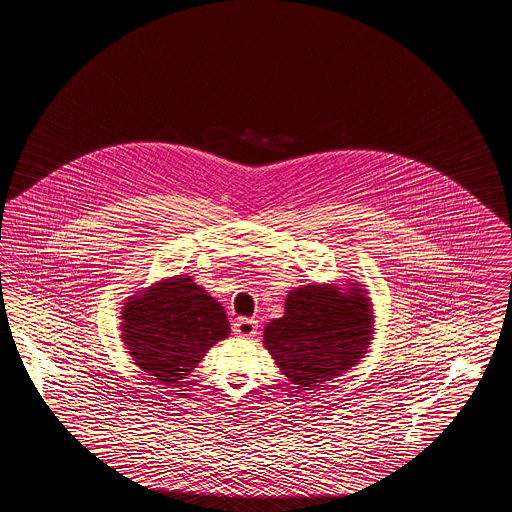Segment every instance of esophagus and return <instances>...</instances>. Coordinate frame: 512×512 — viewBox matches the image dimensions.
I'll use <instances>...</instances> for the list:
<instances>
[{
  "mask_svg": "<svg viewBox=\"0 0 512 512\" xmlns=\"http://www.w3.org/2000/svg\"><path fill=\"white\" fill-rule=\"evenodd\" d=\"M234 334L236 336H242V338H253L257 334V320L253 318H238L234 322Z\"/></svg>",
  "mask_w": 512,
  "mask_h": 512,
  "instance_id": "34e87169",
  "label": "esophagus"
}]
</instances>
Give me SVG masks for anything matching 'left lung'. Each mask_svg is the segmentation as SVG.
<instances>
[{
  "mask_svg": "<svg viewBox=\"0 0 512 512\" xmlns=\"http://www.w3.org/2000/svg\"><path fill=\"white\" fill-rule=\"evenodd\" d=\"M341 292L309 284L286 297V313L263 334L280 372L299 390H313L357 365L372 340V311L361 284Z\"/></svg>",
  "mask_w": 512,
  "mask_h": 512,
  "instance_id": "1",
  "label": "left lung"
}]
</instances>
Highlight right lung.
<instances>
[{
	"label": "right lung",
	"mask_w": 512,
	"mask_h": 512,
	"mask_svg": "<svg viewBox=\"0 0 512 512\" xmlns=\"http://www.w3.org/2000/svg\"><path fill=\"white\" fill-rule=\"evenodd\" d=\"M121 318L122 340L134 365L169 386L186 378L230 334L220 303L182 274L130 297Z\"/></svg>",
	"instance_id": "obj_1"
}]
</instances>
